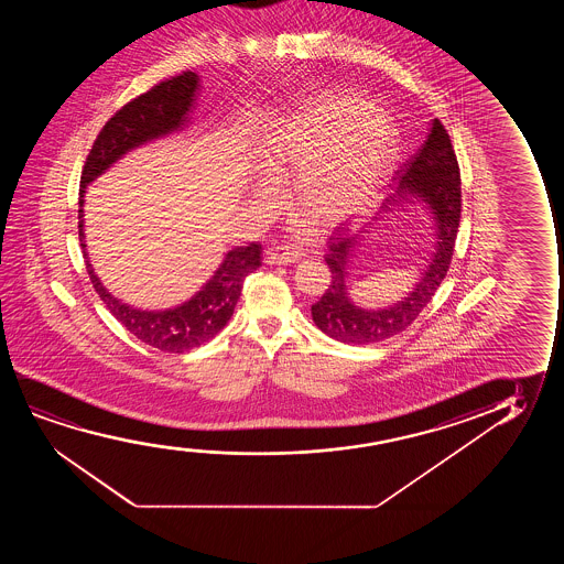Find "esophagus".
I'll list each match as a JSON object with an SVG mask.
<instances>
[{
  "instance_id": "34e87169",
  "label": "esophagus",
  "mask_w": 564,
  "mask_h": 564,
  "mask_svg": "<svg viewBox=\"0 0 564 564\" xmlns=\"http://www.w3.org/2000/svg\"><path fill=\"white\" fill-rule=\"evenodd\" d=\"M301 252L289 247L268 248L265 250V262L275 263V265H289L301 260Z\"/></svg>"
}]
</instances>
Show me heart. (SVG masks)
<instances>
[{
    "mask_svg": "<svg viewBox=\"0 0 564 564\" xmlns=\"http://www.w3.org/2000/svg\"><path fill=\"white\" fill-rule=\"evenodd\" d=\"M399 139L371 101L352 94L317 96L283 117L263 144L260 200H279L278 186L293 175V202L317 225L362 214L393 170Z\"/></svg>",
    "mask_w": 564,
    "mask_h": 564,
    "instance_id": "1",
    "label": "heart"
}]
</instances>
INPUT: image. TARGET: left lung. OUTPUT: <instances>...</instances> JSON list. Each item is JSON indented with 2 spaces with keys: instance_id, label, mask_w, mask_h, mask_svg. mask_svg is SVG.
<instances>
[{
  "instance_id": "8db88e82",
  "label": "left lung",
  "mask_w": 564,
  "mask_h": 564,
  "mask_svg": "<svg viewBox=\"0 0 564 564\" xmlns=\"http://www.w3.org/2000/svg\"><path fill=\"white\" fill-rule=\"evenodd\" d=\"M397 178L399 186L383 202L381 212H393L401 202L412 198L424 202L435 227V250L412 293L389 308L366 310L350 301L347 286L348 262L358 237H343L340 232L329 237L325 262L332 271V283L324 296L312 304V319L325 335L347 345H371L404 332L432 301L453 260L463 193L455 150L440 119H433L424 144L397 171Z\"/></svg>"
}]
</instances>
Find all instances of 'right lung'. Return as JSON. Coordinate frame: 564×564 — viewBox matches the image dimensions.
Returning a JSON list of instances; mask_svg holds the SVG:
<instances>
[{"mask_svg":"<svg viewBox=\"0 0 564 564\" xmlns=\"http://www.w3.org/2000/svg\"><path fill=\"white\" fill-rule=\"evenodd\" d=\"M196 90L198 75L193 70H185L177 77L162 80L148 93L140 94L139 98L124 104L123 108L104 124L98 139L94 140L93 150L83 167L78 191V239L85 252L86 271L96 293L100 294L106 308L137 339L163 352L178 355L214 339L231 319L232 310L237 306L242 291V281L248 273L262 265V245L250 242L248 247L229 250L214 278L185 304L163 312H147L117 301L116 296H111L106 286L101 285L100 279L96 278L93 263L86 254L83 206L86 185L100 177L101 173L121 155L144 142L183 129V124L188 121L186 116L193 108Z\"/></svg>","mask_w":564,"mask_h":564,"instance_id":"1","label":"right lung"}]
</instances>
